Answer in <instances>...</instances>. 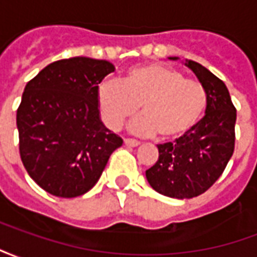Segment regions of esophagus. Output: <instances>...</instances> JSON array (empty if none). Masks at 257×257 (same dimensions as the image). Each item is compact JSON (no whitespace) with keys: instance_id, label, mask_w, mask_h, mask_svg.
Wrapping results in <instances>:
<instances>
[{"instance_id":"34e87169","label":"esophagus","mask_w":257,"mask_h":257,"mask_svg":"<svg viewBox=\"0 0 257 257\" xmlns=\"http://www.w3.org/2000/svg\"><path fill=\"white\" fill-rule=\"evenodd\" d=\"M123 143H125V146H128V147H138V146L140 145L139 142L135 139H125L123 140Z\"/></svg>"}]
</instances>
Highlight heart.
I'll return each instance as SVG.
<instances>
[{
    "mask_svg": "<svg viewBox=\"0 0 257 257\" xmlns=\"http://www.w3.org/2000/svg\"><path fill=\"white\" fill-rule=\"evenodd\" d=\"M96 101L103 122L111 131L121 128L140 106L145 115L131 123L132 132L176 140L199 122L208 96L202 85L184 79L178 70L147 63L129 68L122 82L103 79L96 89Z\"/></svg>",
    "mask_w": 257,
    "mask_h": 257,
    "instance_id": "heart-1",
    "label": "heart"
}]
</instances>
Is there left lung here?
Wrapping results in <instances>:
<instances>
[{
	"mask_svg": "<svg viewBox=\"0 0 257 257\" xmlns=\"http://www.w3.org/2000/svg\"><path fill=\"white\" fill-rule=\"evenodd\" d=\"M183 63L206 92L205 117L175 143L158 145V161L146 171L147 182L157 193L178 199L198 197L220 178L234 153L237 119L224 82L202 64Z\"/></svg>",
	"mask_w": 257,
	"mask_h": 257,
	"instance_id": "obj_1",
	"label": "left lung"
}]
</instances>
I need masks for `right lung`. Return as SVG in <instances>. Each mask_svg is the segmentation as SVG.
<instances>
[{"label":"right lung","mask_w":257,"mask_h":257,"mask_svg":"<svg viewBox=\"0 0 257 257\" xmlns=\"http://www.w3.org/2000/svg\"><path fill=\"white\" fill-rule=\"evenodd\" d=\"M114 70L107 60L63 59L26 85L16 114L20 158L47 193L62 198L88 193L122 146L101 122L96 101L97 85Z\"/></svg>","instance_id":"add662e5"}]
</instances>
